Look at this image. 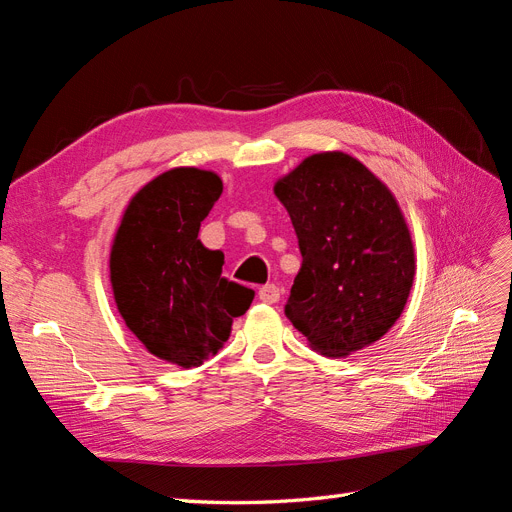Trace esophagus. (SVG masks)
<instances>
[{
    "instance_id": "34e87169",
    "label": "esophagus",
    "mask_w": 512,
    "mask_h": 512,
    "mask_svg": "<svg viewBox=\"0 0 512 512\" xmlns=\"http://www.w3.org/2000/svg\"><path fill=\"white\" fill-rule=\"evenodd\" d=\"M258 299H260L262 303H269V305H273V303L280 301V288H277L275 284L262 286V288L258 290Z\"/></svg>"
}]
</instances>
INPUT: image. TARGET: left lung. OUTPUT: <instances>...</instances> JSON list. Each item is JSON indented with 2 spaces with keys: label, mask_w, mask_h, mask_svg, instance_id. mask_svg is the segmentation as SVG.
<instances>
[{
  "label": "left lung",
  "mask_w": 512,
  "mask_h": 512,
  "mask_svg": "<svg viewBox=\"0 0 512 512\" xmlns=\"http://www.w3.org/2000/svg\"><path fill=\"white\" fill-rule=\"evenodd\" d=\"M273 192L303 256L286 303L294 329L335 359L378 342L404 312L416 273L395 194L344 151L305 158Z\"/></svg>",
  "instance_id": "1"
}]
</instances>
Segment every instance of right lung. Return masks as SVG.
<instances>
[{
    "mask_svg": "<svg viewBox=\"0 0 512 512\" xmlns=\"http://www.w3.org/2000/svg\"><path fill=\"white\" fill-rule=\"evenodd\" d=\"M222 190L213 170L170 168L130 198L111 245L123 322L147 352L185 369L218 354L254 301V290L222 277L224 254L198 239Z\"/></svg>",
    "mask_w": 512,
    "mask_h": 512,
    "instance_id": "add662e5",
    "label": "right lung"
}]
</instances>
